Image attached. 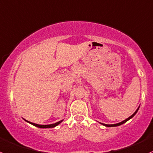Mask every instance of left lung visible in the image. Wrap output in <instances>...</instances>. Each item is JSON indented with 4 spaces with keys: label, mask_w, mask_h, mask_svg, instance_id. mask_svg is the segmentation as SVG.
Returning a JSON list of instances; mask_svg holds the SVG:
<instances>
[{
    "label": "left lung",
    "mask_w": 153,
    "mask_h": 153,
    "mask_svg": "<svg viewBox=\"0 0 153 153\" xmlns=\"http://www.w3.org/2000/svg\"><path fill=\"white\" fill-rule=\"evenodd\" d=\"M138 109H139V107H138V108H137V109L135 111H134V114H131V115L129 117H128L127 119H126V120H123V121L120 122V123H116V124H104V123H101V124H102V125H103V126H107V127H113V126H120V125L123 124V123H126V121H128V120H130V119H131V118H132V117H134V115H135V114H136V113L137 112V111H138Z\"/></svg>",
    "instance_id": "1"
}]
</instances>
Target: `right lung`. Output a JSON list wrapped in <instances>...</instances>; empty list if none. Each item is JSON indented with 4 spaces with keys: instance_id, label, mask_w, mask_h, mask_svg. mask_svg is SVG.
Here are the masks:
<instances>
[{
    "instance_id": "add662e5",
    "label": "right lung",
    "mask_w": 153,
    "mask_h": 153,
    "mask_svg": "<svg viewBox=\"0 0 153 153\" xmlns=\"http://www.w3.org/2000/svg\"><path fill=\"white\" fill-rule=\"evenodd\" d=\"M26 121L28 122V123H30V124L33 125V126H36V127H39V128H53V127H55V126H56L57 125L59 124V123H61L62 122V120H60V121L57 122V123H53V124H49V125H39V124H36V123H32V122L27 121V120H26Z\"/></svg>"
}]
</instances>
